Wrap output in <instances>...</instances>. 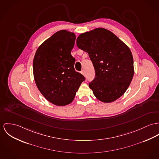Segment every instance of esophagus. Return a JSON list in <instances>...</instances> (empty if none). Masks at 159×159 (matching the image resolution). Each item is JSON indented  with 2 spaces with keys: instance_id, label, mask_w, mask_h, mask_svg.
Returning <instances> with one entry per match:
<instances>
[{
  "instance_id": "1",
  "label": "esophagus",
  "mask_w": 159,
  "mask_h": 159,
  "mask_svg": "<svg viewBox=\"0 0 159 159\" xmlns=\"http://www.w3.org/2000/svg\"><path fill=\"white\" fill-rule=\"evenodd\" d=\"M81 74H83L84 75H85V71H84V70H82V71H81Z\"/></svg>"
}]
</instances>
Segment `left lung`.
Wrapping results in <instances>:
<instances>
[{"mask_svg":"<svg viewBox=\"0 0 159 159\" xmlns=\"http://www.w3.org/2000/svg\"><path fill=\"white\" fill-rule=\"evenodd\" d=\"M76 43L79 48L88 53L93 63L96 77L89 87L95 97L104 103L120 98L134 74L133 57L129 47L103 28L80 34Z\"/></svg>","mask_w":159,"mask_h":159,"instance_id":"1","label":"left lung"}]
</instances>
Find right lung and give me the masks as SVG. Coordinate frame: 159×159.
<instances>
[{
  "label": "right lung",
  "instance_id": "right-lung-1",
  "mask_svg": "<svg viewBox=\"0 0 159 159\" xmlns=\"http://www.w3.org/2000/svg\"><path fill=\"white\" fill-rule=\"evenodd\" d=\"M75 40L74 33L59 31L39 47L33 59V75L38 89L57 106L71 103L85 79L74 68L75 59L71 52Z\"/></svg>",
  "mask_w": 159,
  "mask_h": 159
}]
</instances>
